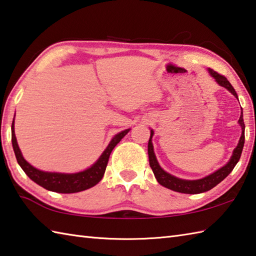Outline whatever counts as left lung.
<instances>
[{
  "mask_svg": "<svg viewBox=\"0 0 256 256\" xmlns=\"http://www.w3.org/2000/svg\"><path fill=\"white\" fill-rule=\"evenodd\" d=\"M208 72L215 80V82H216L220 86L226 88L228 92H231L234 96L238 100L236 92H235L234 88L232 86L231 83L228 81L226 78L213 71L212 68H208ZM238 124L242 128V134H241V138H240V141L236 145V148H234L233 154H232L231 158H230V161L225 165H223L221 168L216 170V171L208 175V176L198 178V180H183V178L174 176V175L164 171V170L161 168V165L158 164L156 156H155L154 148H153V143H152V138L154 135V131L153 130H151V136H150L148 145V153L150 166H151V168H152L156 181L164 188L172 190V191H175V192L185 193V194H198V193L208 192L211 188H213L214 186H216L220 182H222L223 180L233 171L234 166L238 164L240 158H241L243 146H244V140H245V138H244L245 125H244V121H243L242 108H241V116H240V118H238Z\"/></svg>",
  "mask_w": 256,
  "mask_h": 256,
  "instance_id": "obj_1",
  "label": "left lung"
}]
</instances>
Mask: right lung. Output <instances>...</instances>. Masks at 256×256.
Returning a JSON list of instances; mask_svg holds the SVG:
<instances>
[{"mask_svg":"<svg viewBox=\"0 0 256 256\" xmlns=\"http://www.w3.org/2000/svg\"><path fill=\"white\" fill-rule=\"evenodd\" d=\"M130 130L115 134L111 142L108 143L106 148L104 150L101 156L98 158V161L92 164L88 168L76 173H58V172H46L34 168L26 160L23 158L21 150L18 148L14 132V118L12 123V145L15 153V158L20 166L22 168L25 174L32 180L33 182L38 184L40 186L48 190V191L56 193H78L85 191L90 188H93L101 181L105 173V168L108 162V158L111 155L113 148L116 146V144L126 135Z\"/></svg>","mask_w":256,"mask_h":256,"instance_id":"obj_1","label":"right lung"}]
</instances>
